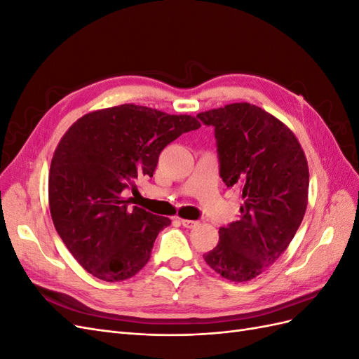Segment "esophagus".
Wrapping results in <instances>:
<instances>
[{"label": "esophagus", "instance_id": "obj_1", "mask_svg": "<svg viewBox=\"0 0 359 359\" xmlns=\"http://www.w3.org/2000/svg\"><path fill=\"white\" fill-rule=\"evenodd\" d=\"M181 224L184 227H187V229H193V227H196L199 224V222H194V220H186V219H180Z\"/></svg>", "mask_w": 359, "mask_h": 359}]
</instances>
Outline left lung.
I'll list each match as a JSON object with an SVG mask.
<instances>
[{"mask_svg":"<svg viewBox=\"0 0 359 359\" xmlns=\"http://www.w3.org/2000/svg\"><path fill=\"white\" fill-rule=\"evenodd\" d=\"M214 127L219 172L240 190V219L219 231L203 259L231 281H248L273 265L295 236L309 196V166L290 130L250 103L198 114Z\"/></svg>","mask_w":359,"mask_h":359,"instance_id":"obj_1","label":"left lung"}]
</instances>
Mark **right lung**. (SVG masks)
Returning a JSON list of instances; mask_svg holds the SVG:
<instances>
[{
  "label": "right lung",
  "instance_id": "obj_1",
  "mask_svg": "<svg viewBox=\"0 0 359 359\" xmlns=\"http://www.w3.org/2000/svg\"><path fill=\"white\" fill-rule=\"evenodd\" d=\"M199 127L190 115L121 104L83 115L62 136L50 163L49 208L62 243L90 274L114 283L145 266L170 220L127 196L137 180L153 177L163 149Z\"/></svg>",
  "mask_w": 359,
  "mask_h": 359
}]
</instances>
